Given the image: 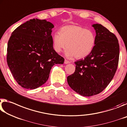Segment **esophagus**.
Segmentation results:
<instances>
[{"instance_id":"obj_1","label":"esophagus","mask_w":127,"mask_h":127,"mask_svg":"<svg viewBox=\"0 0 127 127\" xmlns=\"http://www.w3.org/2000/svg\"><path fill=\"white\" fill-rule=\"evenodd\" d=\"M70 61H67V60H65V61H64V64H70Z\"/></svg>"}]
</instances>
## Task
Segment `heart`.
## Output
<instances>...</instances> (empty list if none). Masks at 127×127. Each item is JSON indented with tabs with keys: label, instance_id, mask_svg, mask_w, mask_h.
Returning <instances> with one entry per match:
<instances>
[{
	"label": "heart",
	"instance_id": "obj_1",
	"mask_svg": "<svg viewBox=\"0 0 127 127\" xmlns=\"http://www.w3.org/2000/svg\"><path fill=\"white\" fill-rule=\"evenodd\" d=\"M53 46L56 52H61L67 48L66 56L83 59L88 56L94 48L95 36L92 30L77 25H67L62 28L60 32L52 36Z\"/></svg>",
	"mask_w": 127,
	"mask_h": 127
}]
</instances>
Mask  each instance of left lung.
Wrapping results in <instances>:
<instances>
[{"instance_id": "1", "label": "left lung", "mask_w": 127, "mask_h": 127, "mask_svg": "<svg viewBox=\"0 0 127 127\" xmlns=\"http://www.w3.org/2000/svg\"><path fill=\"white\" fill-rule=\"evenodd\" d=\"M96 33L94 48L89 55L75 62V71L67 76L72 89L83 96L98 94L106 88L117 70L119 44L116 36L101 24H93Z\"/></svg>"}]
</instances>
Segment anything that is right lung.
Here are the masks:
<instances>
[{"label": "right lung", "mask_w": 127, "mask_h": 127, "mask_svg": "<svg viewBox=\"0 0 127 127\" xmlns=\"http://www.w3.org/2000/svg\"><path fill=\"white\" fill-rule=\"evenodd\" d=\"M54 25L45 20H30L12 33L8 40L7 61L18 84L34 89L48 79L55 64H63L64 59L53 47L52 29Z\"/></svg>", "instance_id": "right-lung-1"}]
</instances>
